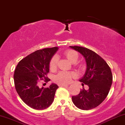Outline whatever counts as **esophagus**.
<instances>
[{
    "mask_svg": "<svg viewBox=\"0 0 125 125\" xmlns=\"http://www.w3.org/2000/svg\"><path fill=\"white\" fill-rule=\"evenodd\" d=\"M60 87H68L69 85L67 84H63V85H59Z\"/></svg>",
    "mask_w": 125,
    "mask_h": 125,
    "instance_id": "1",
    "label": "esophagus"
}]
</instances>
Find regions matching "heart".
Here are the masks:
<instances>
[{
    "label": "heart",
    "mask_w": 125,
    "mask_h": 125,
    "mask_svg": "<svg viewBox=\"0 0 125 125\" xmlns=\"http://www.w3.org/2000/svg\"><path fill=\"white\" fill-rule=\"evenodd\" d=\"M64 55L72 63H75L79 59V55L76 51L72 49H67L64 52ZM58 63V57L54 56L51 58L49 62V68L51 70H55L56 69ZM79 69H83L84 67V64H80ZM74 77V74L72 72L62 71L54 77V82L60 85L67 84L71 82L72 78Z\"/></svg>",
    "instance_id": "b5f03b06"
}]
</instances>
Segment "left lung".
<instances>
[{
	"label": "left lung",
	"mask_w": 125,
	"mask_h": 125,
	"mask_svg": "<svg viewBox=\"0 0 125 125\" xmlns=\"http://www.w3.org/2000/svg\"><path fill=\"white\" fill-rule=\"evenodd\" d=\"M70 48L80 53L85 58L87 69L80 82L88 86L80 90L78 95L72 96V101L79 109L90 110L100 105L107 97L112 83V74L106 62L94 51L78 46Z\"/></svg>",
	"instance_id": "1"
}]
</instances>
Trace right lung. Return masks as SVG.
I'll use <instances>...</instances> for the list:
<instances>
[{
	"instance_id": "1",
	"label": "right lung",
	"mask_w": 125,
	"mask_h": 125,
	"mask_svg": "<svg viewBox=\"0 0 125 125\" xmlns=\"http://www.w3.org/2000/svg\"><path fill=\"white\" fill-rule=\"evenodd\" d=\"M58 49V47H53L36 51L21 60L15 69L16 91L22 101L33 109L42 110L53 103L59 87L52 83L48 88H40L39 83L41 80L50 81L47 77L49 62Z\"/></svg>"
}]
</instances>
